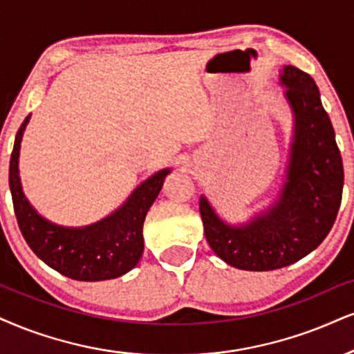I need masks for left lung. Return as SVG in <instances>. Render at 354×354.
Segmentation results:
<instances>
[{
	"mask_svg": "<svg viewBox=\"0 0 354 354\" xmlns=\"http://www.w3.org/2000/svg\"><path fill=\"white\" fill-rule=\"evenodd\" d=\"M292 113V141L281 190L274 202L241 223H228L200 195L205 238L226 264L274 270L317 250L337 220L343 194V160L315 80L286 65L279 73Z\"/></svg>",
	"mask_w": 354,
	"mask_h": 354,
	"instance_id": "obj_1",
	"label": "left lung"
}]
</instances>
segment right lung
Segmentation results:
<instances>
[{
    "label": "right lung",
    "mask_w": 354,
    "mask_h": 354,
    "mask_svg": "<svg viewBox=\"0 0 354 354\" xmlns=\"http://www.w3.org/2000/svg\"><path fill=\"white\" fill-rule=\"evenodd\" d=\"M29 120L30 115L17 129L10 160L12 205L26 243L49 268L75 281H108L129 272L144 251V220L172 169L152 174L100 221L86 226L52 223L30 205L21 185L19 151Z\"/></svg>",
    "instance_id": "right-lung-1"
}]
</instances>
